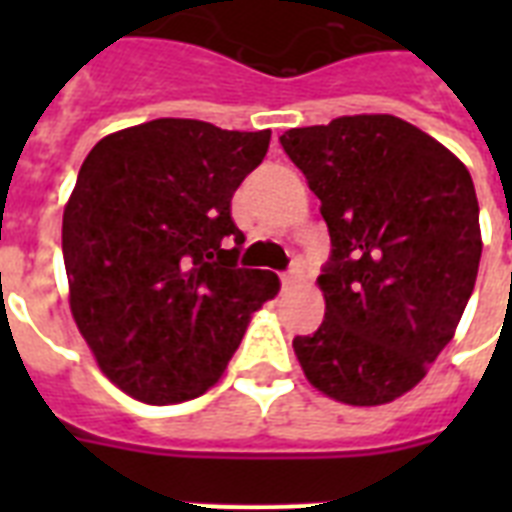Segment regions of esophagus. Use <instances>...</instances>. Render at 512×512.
<instances>
[{"label":"esophagus","mask_w":512,"mask_h":512,"mask_svg":"<svg viewBox=\"0 0 512 512\" xmlns=\"http://www.w3.org/2000/svg\"><path fill=\"white\" fill-rule=\"evenodd\" d=\"M300 276H303V265H300V260H295V263L289 265V271L281 273V284H284V287H295L297 281H300Z\"/></svg>","instance_id":"obj_1"}]
</instances>
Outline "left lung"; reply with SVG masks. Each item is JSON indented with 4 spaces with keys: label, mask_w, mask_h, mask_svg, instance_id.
<instances>
[{
    "label": "left lung",
    "mask_w": 512,
    "mask_h": 512,
    "mask_svg": "<svg viewBox=\"0 0 512 512\" xmlns=\"http://www.w3.org/2000/svg\"><path fill=\"white\" fill-rule=\"evenodd\" d=\"M321 201L327 313L292 340L305 377L353 406L388 404L425 377L476 287L481 228L465 164L390 114L340 116L279 138Z\"/></svg>",
    "instance_id": "1"
}]
</instances>
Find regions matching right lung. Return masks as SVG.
Wrapping results in <instances>:
<instances>
[{"mask_svg": "<svg viewBox=\"0 0 512 512\" xmlns=\"http://www.w3.org/2000/svg\"><path fill=\"white\" fill-rule=\"evenodd\" d=\"M271 132L154 119L84 159L63 212L71 313L108 380L146 404L209 390L279 276L239 268L231 217Z\"/></svg>", "mask_w": 512, "mask_h": 512, "instance_id": "1", "label": "right lung"}]
</instances>
